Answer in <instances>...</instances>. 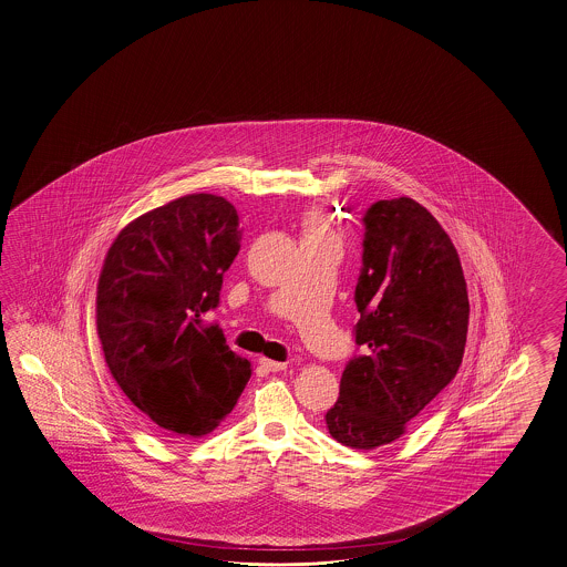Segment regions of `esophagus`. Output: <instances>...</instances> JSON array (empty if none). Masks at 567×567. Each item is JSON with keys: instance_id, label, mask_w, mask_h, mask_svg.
Here are the masks:
<instances>
[{"instance_id": "1", "label": "esophagus", "mask_w": 567, "mask_h": 567, "mask_svg": "<svg viewBox=\"0 0 567 567\" xmlns=\"http://www.w3.org/2000/svg\"><path fill=\"white\" fill-rule=\"evenodd\" d=\"M260 364H262L266 371H270V373H278V371H287V362H278V360L270 359H260Z\"/></svg>"}]
</instances>
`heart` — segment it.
<instances>
[{
	"mask_svg": "<svg viewBox=\"0 0 567 567\" xmlns=\"http://www.w3.org/2000/svg\"><path fill=\"white\" fill-rule=\"evenodd\" d=\"M309 239H333L332 227L319 213H309L303 225V241Z\"/></svg>",
	"mask_w": 567,
	"mask_h": 567,
	"instance_id": "1",
	"label": "heart"
}]
</instances>
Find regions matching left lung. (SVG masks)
<instances>
[{
	"instance_id": "1",
	"label": "left lung",
	"mask_w": 567,
	"mask_h": 567,
	"mask_svg": "<svg viewBox=\"0 0 567 567\" xmlns=\"http://www.w3.org/2000/svg\"><path fill=\"white\" fill-rule=\"evenodd\" d=\"M354 292L362 354L346 364L326 414L332 439L373 451L405 434L461 367L470 297L449 234L414 198L379 200L364 215Z\"/></svg>"
}]
</instances>
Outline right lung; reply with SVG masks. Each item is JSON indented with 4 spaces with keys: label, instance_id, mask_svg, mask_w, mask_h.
<instances>
[{
    "label": "right lung",
    "instance_id": "1",
    "mask_svg": "<svg viewBox=\"0 0 567 567\" xmlns=\"http://www.w3.org/2000/svg\"><path fill=\"white\" fill-rule=\"evenodd\" d=\"M237 210L186 194L128 223L97 278L96 330L106 367L141 414L198 439L231 414L251 377L217 323L223 275L239 251Z\"/></svg>",
    "mask_w": 567,
    "mask_h": 567
}]
</instances>
